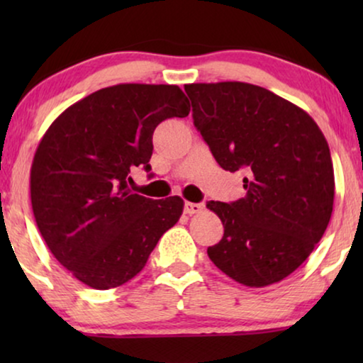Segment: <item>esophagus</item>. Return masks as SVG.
<instances>
[{"mask_svg": "<svg viewBox=\"0 0 363 363\" xmlns=\"http://www.w3.org/2000/svg\"><path fill=\"white\" fill-rule=\"evenodd\" d=\"M203 210H205V206H203L201 203H191V201L185 203V213H186V215H196V213H201Z\"/></svg>", "mask_w": 363, "mask_h": 363, "instance_id": "esophagus-1", "label": "esophagus"}]
</instances>
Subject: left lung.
<instances>
[{"instance_id": "obj_1", "label": "left lung", "mask_w": 363, "mask_h": 363, "mask_svg": "<svg viewBox=\"0 0 363 363\" xmlns=\"http://www.w3.org/2000/svg\"><path fill=\"white\" fill-rule=\"evenodd\" d=\"M193 123L215 160L245 172L246 195L210 201L225 235L208 256L240 284L264 287L304 262L330 221L334 167L309 113L246 82L188 84Z\"/></svg>"}]
</instances>
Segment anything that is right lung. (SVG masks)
I'll use <instances>...</instances> for the list:
<instances>
[{
	"instance_id": "add662e5",
	"label": "right lung",
	"mask_w": 363,
	"mask_h": 363,
	"mask_svg": "<svg viewBox=\"0 0 363 363\" xmlns=\"http://www.w3.org/2000/svg\"><path fill=\"white\" fill-rule=\"evenodd\" d=\"M190 102L178 86L117 84L84 97L51 123L31 165V205L49 251L92 289L135 277L183 200L132 193L130 170L150 172L152 135Z\"/></svg>"
}]
</instances>
